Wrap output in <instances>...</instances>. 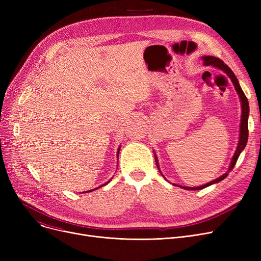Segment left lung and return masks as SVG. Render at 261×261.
Wrapping results in <instances>:
<instances>
[{"label": "left lung", "instance_id": "left-lung-1", "mask_svg": "<svg viewBox=\"0 0 261 261\" xmlns=\"http://www.w3.org/2000/svg\"><path fill=\"white\" fill-rule=\"evenodd\" d=\"M202 60H203V64L205 66H208V65H212L214 67H217L219 68V70L222 71L223 73H225L228 78L230 79V81L232 82V85H234L235 87V90L236 92L238 93V96H239V99H240V102H241V121H240V129H239V141H238V145H237V148H236V151L234 153V155H232L231 160H230V164H229V167H228V170L223 173L222 175H220L219 177H217V179H215L214 181H211L210 183H206L204 185H201V186H197V187H187V186H181V185H175V184H172V185H175V186H179L183 189H186V190H199V189H203L205 187H208L213 184H216V183H219L220 181L224 180L225 177L227 176L228 172L232 170V168H234L235 164L240 155V153L243 151V149L245 148L246 146V143H248V139H249V128H248V119H249V114H250V107H249V101H248V98H246V96L244 95L240 85H239V81L237 79V77L235 76V74L232 73V71L230 70V68L224 64V62L222 60H220L219 58H216L214 56H203L202 57ZM154 152V151H153ZM154 158H155V163H156V166H158V169L160 170V166H159V161H158V156L156 154L154 153ZM161 174L164 176V174L162 173V171L160 170ZM164 179L166 180V177L164 176Z\"/></svg>", "mask_w": 261, "mask_h": 261}]
</instances>
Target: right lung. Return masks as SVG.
I'll return each instance as SVG.
<instances>
[{"label": "right lung", "mask_w": 261, "mask_h": 261, "mask_svg": "<svg viewBox=\"0 0 261 261\" xmlns=\"http://www.w3.org/2000/svg\"><path fill=\"white\" fill-rule=\"evenodd\" d=\"M119 150H120V146L118 147V149H117V161H118V153H119ZM112 180V179H111ZM111 180H109L108 182H106L105 184H102L101 186H99V187H97V188H100V187H102V186H105V185H107L110 181H111ZM97 188H94V189H92V190H87V191H85V193H91V191H94V190H96V189H97Z\"/></svg>", "instance_id": "1"}]
</instances>
